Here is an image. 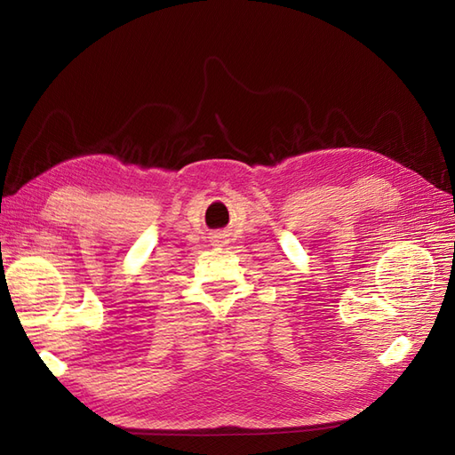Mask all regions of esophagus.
<instances>
[{
	"label": "esophagus",
	"instance_id": "obj_1",
	"mask_svg": "<svg viewBox=\"0 0 455 455\" xmlns=\"http://www.w3.org/2000/svg\"><path fill=\"white\" fill-rule=\"evenodd\" d=\"M226 243H228V239H226L224 233H220V235L214 237V244H216V246H224Z\"/></svg>",
	"mask_w": 455,
	"mask_h": 455
}]
</instances>
